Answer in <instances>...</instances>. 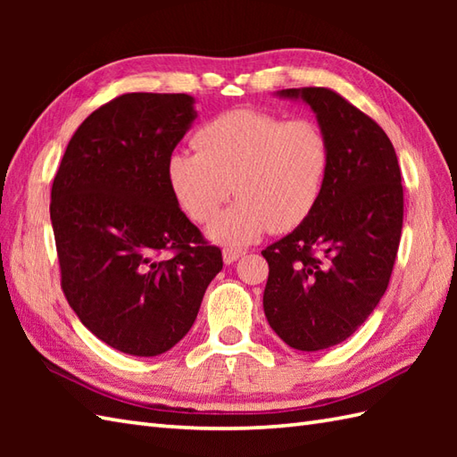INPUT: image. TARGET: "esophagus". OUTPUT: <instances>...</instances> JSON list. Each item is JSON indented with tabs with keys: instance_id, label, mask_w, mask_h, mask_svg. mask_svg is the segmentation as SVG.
Returning a JSON list of instances; mask_svg holds the SVG:
<instances>
[{
	"instance_id": "34e87169",
	"label": "esophagus",
	"mask_w": 457,
	"mask_h": 457,
	"mask_svg": "<svg viewBox=\"0 0 457 457\" xmlns=\"http://www.w3.org/2000/svg\"><path fill=\"white\" fill-rule=\"evenodd\" d=\"M221 255H223V263L231 265V263H236L239 257H244L245 251L244 249H237V247H226V249H223Z\"/></svg>"
}]
</instances>
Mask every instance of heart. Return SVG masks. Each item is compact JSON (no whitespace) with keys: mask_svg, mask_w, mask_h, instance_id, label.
Instances as JSON below:
<instances>
[{"mask_svg":"<svg viewBox=\"0 0 457 457\" xmlns=\"http://www.w3.org/2000/svg\"><path fill=\"white\" fill-rule=\"evenodd\" d=\"M196 153H174L167 182L179 206L208 223L231 192L237 202L210 226L228 245L251 244L267 229L298 228L318 206L332 162L326 131L312 120L261 110H229L194 135Z\"/></svg>","mask_w":457,"mask_h":457,"instance_id":"b5f03b06","label":"heart"}]
</instances>
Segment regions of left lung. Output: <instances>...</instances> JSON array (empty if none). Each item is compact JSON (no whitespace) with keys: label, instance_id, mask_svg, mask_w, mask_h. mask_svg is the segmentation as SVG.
I'll use <instances>...</instances> for the list:
<instances>
[{"label":"left lung","instance_id":"left-lung-1","mask_svg":"<svg viewBox=\"0 0 457 457\" xmlns=\"http://www.w3.org/2000/svg\"><path fill=\"white\" fill-rule=\"evenodd\" d=\"M314 110L332 162L314 212L261 255L269 263L263 308L290 347L342 344L389 287L401 244V169L386 133L329 88H287Z\"/></svg>","mask_w":457,"mask_h":457}]
</instances>
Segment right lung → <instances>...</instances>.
Returning <instances> with one entry per match:
<instances>
[{"mask_svg":"<svg viewBox=\"0 0 457 457\" xmlns=\"http://www.w3.org/2000/svg\"><path fill=\"white\" fill-rule=\"evenodd\" d=\"M188 94L131 92L72 135L51 190L61 287L80 322L123 353L153 357L188 334L221 251L167 182L196 118Z\"/></svg>","mask_w":457,"mask_h":457,"instance_id":"1","label":"right lung"}]
</instances>
